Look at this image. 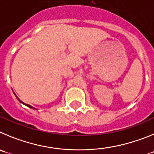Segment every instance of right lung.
Listing matches in <instances>:
<instances>
[{
  "label": "right lung",
  "mask_w": 154,
  "mask_h": 154,
  "mask_svg": "<svg viewBox=\"0 0 154 154\" xmlns=\"http://www.w3.org/2000/svg\"><path fill=\"white\" fill-rule=\"evenodd\" d=\"M14 95H15V96H16V98H17V100H18V101H19V102H20V103H22V104L25 105V106H28V107H29V108H31V109H37L34 108V107H33V106H30V105H28V104H25V103H23V102H22V101H21V99H19V98H18V97H17V96H16V94H14Z\"/></svg>",
  "instance_id": "obj_1"
}]
</instances>
